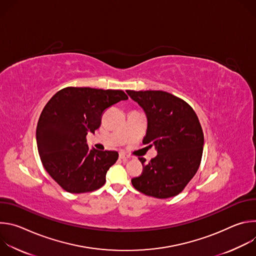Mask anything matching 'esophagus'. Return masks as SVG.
Here are the masks:
<instances>
[{
    "label": "esophagus",
    "mask_w": 256,
    "mask_h": 256,
    "mask_svg": "<svg viewBox=\"0 0 256 256\" xmlns=\"http://www.w3.org/2000/svg\"><path fill=\"white\" fill-rule=\"evenodd\" d=\"M120 158L122 159V160H128V159L130 158V156H128V155L124 154V153H120Z\"/></svg>",
    "instance_id": "obj_1"
}]
</instances>
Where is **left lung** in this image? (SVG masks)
Returning <instances> with one entry per match:
<instances>
[{
	"label": "left lung",
	"mask_w": 256,
	"mask_h": 256,
	"mask_svg": "<svg viewBox=\"0 0 256 256\" xmlns=\"http://www.w3.org/2000/svg\"><path fill=\"white\" fill-rule=\"evenodd\" d=\"M128 96L147 116L148 128L142 140L153 146L157 156L149 163L140 158L142 173L132 179L144 194L168 198L180 194L196 175L202 156L204 132L194 109L184 101L164 91H132Z\"/></svg>",
	"instance_id": "obj_1"
}]
</instances>
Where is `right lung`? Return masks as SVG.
I'll return each instance as SVG.
<instances>
[{
    "label": "right lung",
    "instance_id": "obj_1",
    "mask_svg": "<svg viewBox=\"0 0 256 256\" xmlns=\"http://www.w3.org/2000/svg\"><path fill=\"white\" fill-rule=\"evenodd\" d=\"M128 98L122 90L66 87L46 103L36 128V142L44 169L62 188L83 194L104 186L118 153L90 150L86 136L100 126L106 108Z\"/></svg>",
    "mask_w": 256,
    "mask_h": 256
}]
</instances>
